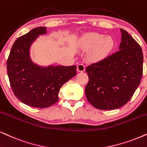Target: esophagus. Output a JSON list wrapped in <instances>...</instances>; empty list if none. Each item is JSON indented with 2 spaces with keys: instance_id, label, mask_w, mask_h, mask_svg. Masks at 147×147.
Wrapping results in <instances>:
<instances>
[{
  "instance_id": "34e87169",
  "label": "esophagus",
  "mask_w": 147,
  "mask_h": 147,
  "mask_svg": "<svg viewBox=\"0 0 147 147\" xmlns=\"http://www.w3.org/2000/svg\"><path fill=\"white\" fill-rule=\"evenodd\" d=\"M77 71L79 72H83L85 71V66L83 64H79L77 66Z\"/></svg>"
}]
</instances>
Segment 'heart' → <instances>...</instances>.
Masks as SVG:
<instances>
[{"label": "heart", "mask_w": 147, "mask_h": 147, "mask_svg": "<svg viewBox=\"0 0 147 147\" xmlns=\"http://www.w3.org/2000/svg\"><path fill=\"white\" fill-rule=\"evenodd\" d=\"M82 45L87 50L90 51L91 59L94 61L103 59L111 53L115 46V42L111 36L104 34L91 32L84 36Z\"/></svg>", "instance_id": "obj_1"}]
</instances>
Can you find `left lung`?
<instances>
[{
  "label": "left lung",
  "mask_w": 147,
  "mask_h": 147,
  "mask_svg": "<svg viewBox=\"0 0 147 147\" xmlns=\"http://www.w3.org/2000/svg\"><path fill=\"white\" fill-rule=\"evenodd\" d=\"M119 51L86 67L88 101L101 110L116 109L130 100L140 84L143 54L136 41L124 30Z\"/></svg>",
  "instance_id": "1"
}]
</instances>
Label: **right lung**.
I'll return each instance as SVG.
<instances>
[{
	"label": "right lung",
	"mask_w": 147,
	"mask_h": 147,
	"mask_svg": "<svg viewBox=\"0 0 147 147\" xmlns=\"http://www.w3.org/2000/svg\"><path fill=\"white\" fill-rule=\"evenodd\" d=\"M47 28L38 27L20 36L13 44L7 62V74L15 96L23 103L47 108L58 101L60 88L76 75V66H39L30 56V47Z\"/></svg>",
	"instance_id": "obj_1"
}]
</instances>
